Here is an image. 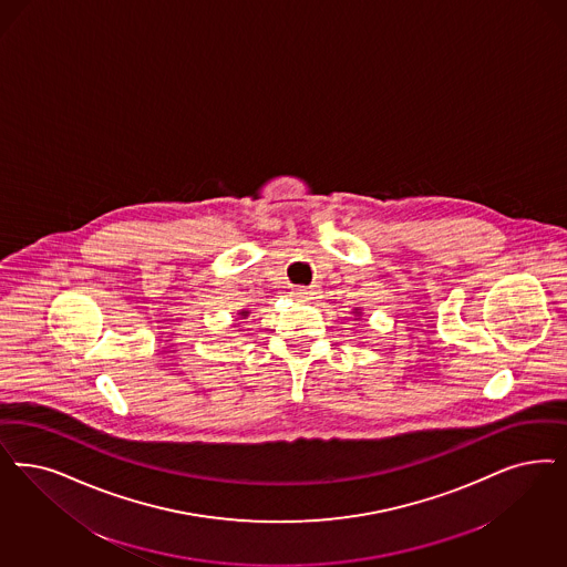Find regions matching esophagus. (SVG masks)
I'll list each match as a JSON object with an SVG mask.
<instances>
[{"label":"esophagus","instance_id":"obj_1","mask_svg":"<svg viewBox=\"0 0 567 567\" xmlns=\"http://www.w3.org/2000/svg\"><path fill=\"white\" fill-rule=\"evenodd\" d=\"M293 295L299 299H312L313 291L312 289H306V287H295Z\"/></svg>","mask_w":567,"mask_h":567}]
</instances>
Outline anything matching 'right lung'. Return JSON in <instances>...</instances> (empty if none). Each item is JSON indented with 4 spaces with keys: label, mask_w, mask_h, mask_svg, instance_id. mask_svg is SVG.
<instances>
[{
    "label": "right lung",
    "mask_w": 567,
    "mask_h": 567,
    "mask_svg": "<svg viewBox=\"0 0 567 567\" xmlns=\"http://www.w3.org/2000/svg\"><path fill=\"white\" fill-rule=\"evenodd\" d=\"M249 312H240V316H247Z\"/></svg>",
    "instance_id": "right-lung-1"
}]
</instances>
